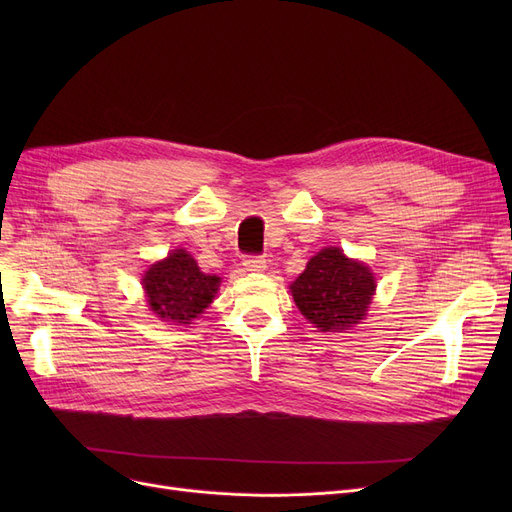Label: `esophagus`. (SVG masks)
I'll use <instances>...</instances> for the list:
<instances>
[{
    "instance_id": "1",
    "label": "esophagus",
    "mask_w": 512,
    "mask_h": 512,
    "mask_svg": "<svg viewBox=\"0 0 512 512\" xmlns=\"http://www.w3.org/2000/svg\"><path fill=\"white\" fill-rule=\"evenodd\" d=\"M242 265H245L247 272H263L265 270V257H261V255L247 257Z\"/></svg>"
}]
</instances>
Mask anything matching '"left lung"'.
<instances>
[{
    "label": "left lung",
    "mask_w": 512,
    "mask_h": 512,
    "mask_svg": "<svg viewBox=\"0 0 512 512\" xmlns=\"http://www.w3.org/2000/svg\"><path fill=\"white\" fill-rule=\"evenodd\" d=\"M290 290L294 303L315 328L342 332L365 317L375 280L363 263L346 259L340 249L330 247L307 263Z\"/></svg>",
    "instance_id": "8db88e82"
}]
</instances>
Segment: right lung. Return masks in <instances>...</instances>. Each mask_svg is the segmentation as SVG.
<instances>
[{
	"label": "right lung",
	"mask_w": 512,
	"mask_h": 512,
	"mask_svg": "<svg viewBox=\"0 0 512 512\" xmlns=\"http://www.w3.org/2000/svg\"><path fill=\"white\" fill-rule=\"evenodd\" d=\"M151 311L164 321L188 324L213 301L220 278L199 270L197 261L182 249L149 267L143 278Z\"/></svg>",
	"instance_id": "add662e5"
}]
</instances>
